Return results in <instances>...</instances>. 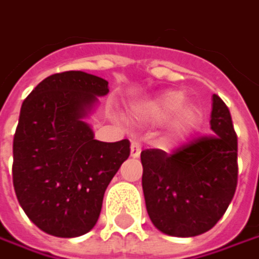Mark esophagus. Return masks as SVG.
<instances>
[{
  "mask_svg": "<svg viewBox=\"0 0 259 259\" xmlns=\"http://www.w3.org/2000/svg\"><path fill=\"white\" fill-rule=\"evenodd\" d=\"M141 149H142V145L139 144L138 141H132V145H130V155H132L133 158H138V157H139Z\"/></svg>",
  "mask_w": 259,
  "mask_h": 259,
  "instance_id": "esophagus-1",
  "label": "esophagus"
}]
</instances>
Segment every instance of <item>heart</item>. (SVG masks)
Masks as SVG:
<instances>
[{"label":"heart","mask_w":259,"mask_h":259,"mask_svg":"<svg viewBox=\"0 0 259 259\" xmlns=\"http://www.w3.org/2000/svg\"><path fill=\"white\" fill-rule=\"evenodd\" d=\"M183 102H185V95L182 92L168 91L145 102L144 105L139 107L136 114H138V118L144 121H161L175 113L183 105ZM198 117H199V111L196 107L193 105L182 107L170 123V138L175 139L188 133L198 121Z\"/></svg>","instance_id":"1"}]
</instances>
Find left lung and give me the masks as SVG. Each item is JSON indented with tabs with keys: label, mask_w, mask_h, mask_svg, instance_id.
I'll return each mask as SVG.
<instances>
[{
	"label": "left lung",
	"mask_w": 259,
	"mask_h": 259,
	"mask_svg": "<svg viewBox=\"0 0 259 259\" xmlns=\"http://www.w3.org/2000/svg\"><path fill=\"white\" fill-rule=\"evenodd\" d=\"M211 133L167 154L141 152L148 215L165 235L192 237L212 229L224 215L237 186V136L232 115L212 95Z\"/></svg>",
	"instance_id": "1"
}]
</instances>
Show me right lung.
<instances>
[{
  "instance_id": "right-lung-1",
  "label": "right lung",
  "mask_w": 259,
  "mask_h": 259,
  "mask_svg": "<svg viewBox=\"0 0 259 259\" xmlns=\"http://www.w3.org/2000/svg\"><path fill=\"white\" fill-rule=\"evenodd\" d=\"M108 82L84 71L55 73L24 99L13 141L19 204L48 235L76 237L98 221L107 186L129 158L130 142H101L83 118Z\"/></svg>"
}]
</instances>
